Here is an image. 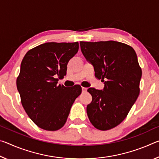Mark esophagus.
<instances>
[{
	"mask_svg": "<svg viewBox=\"0 0 159 159\" xmlns=\"http://www.w3.org/2000/svg\"><path fill=\"white\" fill-rule=\"evenodd\" d=\"M87 90H88L87 88L82 87V91H83V92H86V91H87Z\"/></svg>",
	"mask_w": 159,
	"mask_h": 159,
	"instance_id": "1",
	"label": "esophagus"
}]
</instances>
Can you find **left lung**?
<instances>
[{
    "instance_id": "1",
    "label": "left lung",
    "mask_w": 159,
    "mask_h": 159,
    "mask_svg": "<svg viewBox=\"0 0 159 159\" xmlns=\"http://www.w3.org/2000/svg\"><path fill=\"white\" fill-rule=\"evenodd\" d=\"M85 59L104 82L103 90L90 88L87 115L95 128L108 130L125 119L139 95L142 69L132 47L115 41L80 42Z\"/></svg>"
}]
</instances>
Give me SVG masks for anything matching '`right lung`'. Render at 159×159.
<instances>
[{
  "label": "right lung",
  "mask_w": 159,
  "mask_h": 159,
  "mask_svg": "<svg viewBox=\"0 0 159 159\" xmlns=\"http://www.w3.org/2000/svg\"><path fill=\"white\" fill-rule=\"evenodd\" d=\"M79 48L77 42H47L30 49L22 59L17 89L25 112L42 129H61L75 98L81 93L80 85L69 89L58 85Z\"/></svg>",
  "instance_id": "obj_1"
}]
</instances>
